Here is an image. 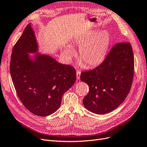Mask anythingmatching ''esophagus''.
Masks as SVG:
<instances>
[{
  "label": "esophagus",
  "instance_id": "obj_1",
  "mask_svg": "<svg viewBox=\"0 0 147 147\" xmlns=\"http://www.w3.org/2000/svg\"><path fill=\"white\" fill-rule=\"evenodd\" d=\"M80 71H78L76 72V78H77V79H80Z\"/></svg>",
  "mask_w": 147,
  "mask_h": 147
}]
</instances>
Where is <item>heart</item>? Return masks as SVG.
Listing matches in <instances>:
<instances>
[{"label":"heart","mask_w":147,"mask_h":147,"mask_svg":"<svg viewBox=\"0 0 147 147\" xmlns=\"http://www.w3.org/2000/svg\"><path fill=\"white\" fill-rule=\"evenodd\" d=\"M110 42L111 36L107 31L91 30L75 38L71 45L79 47L78 57L80 65L85 63L86 67L91 68L98 65L104 61ZM62 53L67 60H69L74 55L75 50L70 46H67L62 49Z\"/></svg>","instance_id":"1"}]
</instances>
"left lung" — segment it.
I'll return each mask as SVG.
<instances>
[{"label":"left lung","instance_id":"obj_1","mask_svg":"<svg viewBox=\"0 0 147 147\" xmlns=\"http://www.w3.org/2000/svg\"><path fill=\"white\" fill-rule=\"evenodd\" d=\"M134 75V57L129 42L115 45L104 61L90 71L82 72L80 80L89 86L83 100L86 109L97 114L109 113L125 100Z\"/></svg>","mask_w":147,"mask_h":147}]
</instances>
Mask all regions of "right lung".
<instances>
[{
  "label": "right lung",
  "instance_id": "obj_1",
  "mask_svg": "<svg viewBox=\"0 0 147 147\" xmlns=\"http://www.w3.org/2000/svg\"><path fill=\"white\" fill-rule=\"evenodd\" d=\"M38 48L29 23L12 49L10 73L24 107L35 115L47 117L59 109L63 94L75 83L76 73L71 65L38 53Z\"/></svg>",
  "mask_w": 147,
  "mask_h": 147
}]
</instances>
